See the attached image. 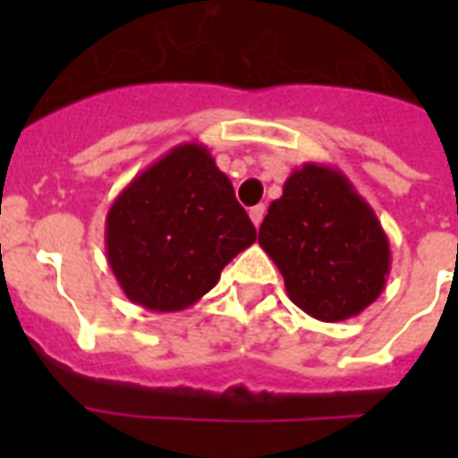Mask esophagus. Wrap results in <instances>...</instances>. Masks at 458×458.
<instances>
[{
	"instance_id": "esophagus-1",
	"label": "esophagus",
	"mask_w": 458,
	"mask_h": 458,
	"mask_svg": "<svg viewBox=\"0 0 458 458\" xmlns=\"http://www.w3.org/2000/svg\"><path fill=\"white\" fill-rule=\"evenodd\" d=\"M264 216H266V207L264 204H257V207H251L250 208V218H251V223H254V225H261V221H264Z\"/></svg>"
}]
</instances>
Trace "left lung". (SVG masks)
<instances>
[{
    "instance_id": "1",
    "label": "left lung",
    "mask_w": 458,
    "mask_h": 458,
    "mask_svg": "<svg viewBox=\"0 0 458 458\" xmlns=\"http://www.w3.org/2000/svg\"><path fill=\"white\" fill-rule=\"evenodd\" d=\"M259 244L285 280L287 297L323 323L354 318L390 276V240L340 168L304 164L271 201Z\"/></svg>"
}]
</instances>
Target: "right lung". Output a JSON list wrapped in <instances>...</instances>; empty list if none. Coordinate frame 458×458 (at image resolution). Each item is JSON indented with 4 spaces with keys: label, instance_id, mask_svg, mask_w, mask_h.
<instances>
[{
    "label": "right lung",
    "instance_id": "right-lung-1",
    "mask_svg": "<svg viewBox=\"0 0 458 458\" xmlns=\"http://www.w3.org/2000/svg\"><path fill=\"white\" fill-rule=\"evenodd\" d=\"M257 230L228 175L182 142L123 187L106 214V261L132 304L171 313L197 304Z\"/></svg>",
    "mask_w": 458,
    "mask_h": 458
}]
</instances>
